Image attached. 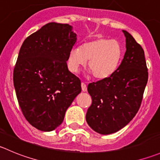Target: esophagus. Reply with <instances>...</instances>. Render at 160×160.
<instances>
[{
  "instance_id": "esophagus-1",
  "label": "esophagus",
  "mask_w": 160,
  "mask_h": 160,
  "mask_svg": "<svg viewBox=\"0 0 160 160\" xmlns=\"http://www.w3.org/2000/svg\"><path fill=\"white\" fill-rule=\"evenodd\" d=\"M81 88H82V91H83V92H85V91H87V85L86 83H84L83 82H82L81 83Z\"/></svg>"
}]
</instances>
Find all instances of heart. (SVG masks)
<instances>
[{
    "instance_id": "1",
    "label": "heart",
    "mask_w": 160,
    "mask_h": 160,
    "mask_svg": "<svg viewBox=\"0 0 160 160\" xmlns=\"http://www.w3.org/2000/svg\"><path fill=\"white\" fill-rule=\"evenodd\" d=\"M123 57V48L116 40L98 37L88 41L81 48L74 46L68 54L67 66L72 72H77L88 61V69L93 77L104 80L116 71Z\"/></svg>"
}]
</instances>
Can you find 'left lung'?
Returning a JSON list of instances; mask_svg holds the SVG:
<instances>
[{"instance_id": "obj_1", "label": "left lung", "mask_w": 160, "mask_h": 160, "mask_svg": "<svg viewBox=\"0 0 160 160\" xmlns=\"http://www.w3.org/2000/svg\"><path fill=\"white\" fill-rule=\"evenodd\" d=\"M123 32L127 50L121 64L110 77L88 86L92 103L87 112V123L101 134L116 133L132 120L148 82L143 48L129 32Z\"/></svg>"}]
</instances>
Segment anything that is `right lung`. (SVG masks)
<instances>
[{"label": "right lung", "mask_w": 160, "mask_h": 160, "mask_svg": "<svg viewBox=\"0 0 160 160\" xmlns=\"http://www.w3.org/2000/svg\"><path fill=\"white\" fill-rule=\"evenodd\" d=\"M69 24L49 22L27 37L14 68L13 82L26 119L37 129L52 131L81 92L78 77L67 67L77 34Z\"/></svg>", "instance_id": "add662e5"}]
</instances>
